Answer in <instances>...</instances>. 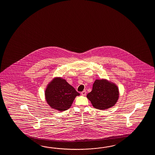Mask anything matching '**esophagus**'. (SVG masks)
<instances>
[{
    "instance_id": "34e87169",
    "label": "esophagus",
    "mask_w": 155,
    "mask_h": 155,
    "mask_svg": "<svg viewBox=\"0 0 155 155\" xmlns=\"http://www.w3.org/2000/svg\"><path fill=\"white\" fill-rule=\"evenodd\" d=\"M81 94L82 96L86 95V91H83L81 92Z\"/></svg>"
}]
</instances>
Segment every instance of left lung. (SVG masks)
<instances>
[{"instance_id":"1","label":"left lung","mask_w":155,"mask_h":155,"mask_svg":"<svg viewBox=\"0 0 155 155\" xmlns=\"http://www.w3.org/2000/svg\"><path fill=\"white\" fill-rule=\"evenodd\" d=\"M86 96L95 108L104 110L115 105L119 99V89L115 84L106 80H96L92 91Z\"/></svg>"}]
</instances>
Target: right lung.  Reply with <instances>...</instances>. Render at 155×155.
I'll return each mask as SVG.
<instances>
[{
    "label": "right lung",
    "instance_id": "add662e5",
    "mask_svg": "<svg viewBox=\"0 0 155 155\" xmlns=\"http://www.w3.org/2000/svg\"><path fill=\"white\" fill-rule=\"evenodd\" d=\"M79 92L65 79L56 78L47 86L45 96L46 102L53 109L63 111L69 109Z\"/></svg>",
    "mask_w": 155,
    "mask_h": 155
}]
</instances>
